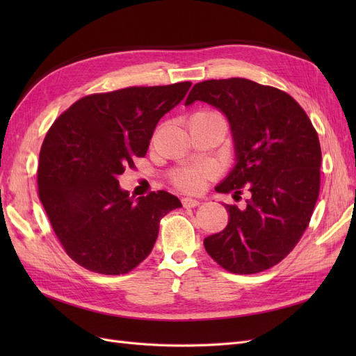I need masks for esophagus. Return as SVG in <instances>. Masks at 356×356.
<instances>
[{
	"label": "esophagus",
	"instance_id": "esophagus-1",
	"mask_svg": "<svg viewBox=\"0 0 356 356\" xmlns=\"http://www.w3.org/2000/svg\"><path fill=\"white\" fill-rule=\"evenodd\" d=\"M199 204H200V202L196 199H190V197L182 199V207L184 208H196V207H199Z\"/></svg>",
	"mask_w": 356,
	"mask_h": 356
}]
</instances>
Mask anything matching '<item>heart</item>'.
<instances>
[{"label": "heart", "instance_id": "1", "mask_svg": "<svg viewBox=\"0 0 356 356\" xmlns=\"http://www.w3.org/2000/svg\"><path fill=\"white\" fill-rule=\"evenodd\" d=\"M202 114H218L212 110H202L197 111L195 115H202ZM211 175V170L207 168H184L174 172L172 175V182L174 186L178 187L182 191L187 193H199L203 186L204 181Z\"/></svg>", "mask_w": 356, "mask_h": 356}]
</instances>
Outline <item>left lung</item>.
<instances>
[{
    "label": "left lung",
    "instance_id": "left-lung-1",
    "mask_svg": "<svg viewBox=\"0 0 356 356\" xmlns=\"http://www.w3.org/2000/svg\"><path fill=\"white\" fill-rule=\"evenodd\" d=\"M208 102L227 115L238 163L218 193H233L245 208L225 204L229 224L204 238V250L227 272L267 270L294 250L309 227L321 187V144L300 104L272 86L248 79L193 86L186 105Z\"/></svg>",
    "mask_w": 356,
    "mask_h": 356
}]
</instances>
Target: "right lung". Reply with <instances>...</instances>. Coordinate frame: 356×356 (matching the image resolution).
I'll return each mask as SVG.
<instances>
[{
  "mask_svg": "<svg viewBox=\"0 0 356 356\" xmlns=\"http://www.w3.org/2000/svg\"><path fill=\"white\" fill-rule=\"evenodd\" d=\"M191 83L132 86L74 102L49 129L40 149L38 197L70 258L101 275H124L152 252L160 220L181 208L152 191L135 200L118 175L144 157L159 120Z\"/></svg>",
  "mask_w": 356,
  "mask_h": 356,
  "instance_id": "right-lung-1",
  "label": "right lung"
}]
</instances>
